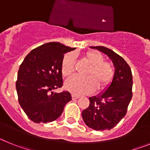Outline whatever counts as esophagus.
Listing matches in <instances>:
<instances>
[{"mask_svg": "<svg viewBox=\"0 0 150 150\" xmlns=\"http://www.w3.org/2000/svg\"><path fill=\"white\" fill-rule=\"evenodd\" d=\"M79 98V95H72V99L73 100H76V99H78Z\"/></svg>", "mask_w": 150, "mask_h": 150, "instance_id": "34e87169", "label": "esophagus"}]
</instances>
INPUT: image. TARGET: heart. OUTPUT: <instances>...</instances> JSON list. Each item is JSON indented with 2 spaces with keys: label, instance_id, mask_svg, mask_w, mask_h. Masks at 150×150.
I'll list each match as a JSON object with an SVG mask.
<instances>
[{
  "label": "heart",
  "instance_id": "obj_1",
  "mask_svg": "<svg viewBox=\"0 0 150 150\" xmlns=\"http://www.w3.org/2000/svg\"><path fill=\"white\" fill-rule=\"evenodd\" d=\"M83 58L90 65L87 77L73 76L64 83V88L74 95L91 93L98 87L104 88L110 83L114 76V69L109 62H104V56L98 52L91 50L83 54ZM75 57L71 52L64 56L62 62L63 76L71 75L74 71Z\"/></svg>",
  "mask_w": 150,
  "mask_h": 150
}]
</instances>
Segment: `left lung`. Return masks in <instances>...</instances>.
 <instances>
[{
  "mask_svg": "<svg viewBox=\"0 0 150 150\" xmlns=\"http://www.w3.org/2000/svg\"><path fill=\"white\" fill-rule=\"evenodd\" d=\"M101 52L112 61L114 76L109 86L96 96L89 98L88 107L82 112L87 126L95 131L110 130L125 116L132 98V74L122 57L104 46H90Z\"/></svg>",
  "mask_w": 150,
  "mask_h": 150,
  "instance_id": "1",
  "label": "left lung"
}]
</instances>
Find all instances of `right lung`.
Returning a JSON list of instances; mask_svg holds the SVG:
<instances>
[{
    "label": "right lung",
    "mask_w": 150,
    "mask_h": 150,
    "mask_svg": "<svg viewBox=\"0 0 150 150\" xmlns=\"http://www.w3.org/2000/svg\"><path fill=\"white\" fill-rule=\"evenodd\" d=\"M74 50L58 42L45 43L31 50L21 64L16 85L18 102L34 122L55 121L72 99L68 91L52 90L62 86V59Z\"/></svg>",
    "instance_id": "right-lung-1"
}]
</instances>
